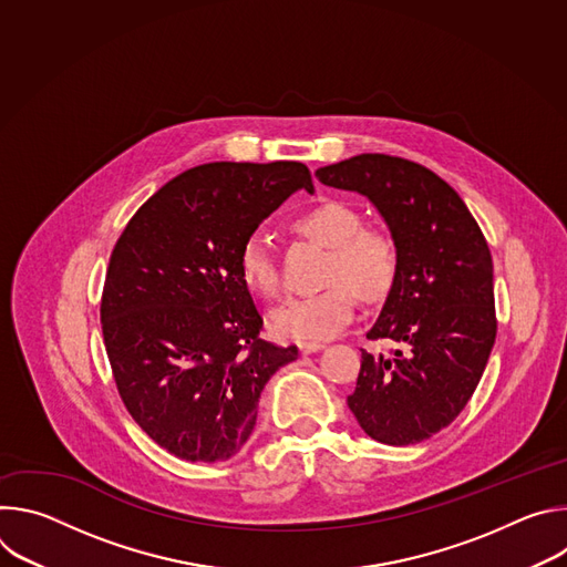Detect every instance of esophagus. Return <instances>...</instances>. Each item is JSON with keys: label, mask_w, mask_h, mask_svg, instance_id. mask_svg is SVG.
<instances>
[{"label": "esophagus", "mask_w": 567, "mask_h": 567, "mask_svg": "<svg viewBox=\"0 0 567 567\" xmlns=\"http://www.w3.org/2000/svg\"><path fill=\"white\" fill-rule=\"evenodd\" d=\"M298 348H300V352H302V354H311V352L322 350L326 346H322V343H300Z\"/></svg>", "instance_id": "1"}]
</instances>
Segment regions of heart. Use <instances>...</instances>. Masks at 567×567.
Returning a JSON list of instances; mask_svg holds the SVG:
<instances>
[{
	"mask_svg": "<svg viewBox=\"0 0 567 567\" xmlns=\"http://www.w3.org/2000/svg\"><path fill=\"white\" fill-rule=\"evenodd\" d=\"M291 228L328 249L320 291L289 298L269 316L271 332L282 341L320 343L337 337L354 318L357 296L365 302L383 300L399 278V245L377 224H363L361 213L341 199H328L300 213ZM237 274L249 291L274 300L282 291V276L262 235H249L237 251Z\"/></svg>",
	"mask_w": 567,
	"mask_h": 567,
	"instance_id": "heart-1",
	"label": "heart"
}]
</instances>
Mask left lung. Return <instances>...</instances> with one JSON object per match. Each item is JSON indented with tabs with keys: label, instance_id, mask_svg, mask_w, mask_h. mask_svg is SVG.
Instances as JSON below:
<instances>
[{
	"label": "left lung",
	"instance_id": "left-lung-1",
	"mask_svg": "<svg viewBox=\"0 0 567 567\" xmlns=\"http://www.w3.org/2000/svg\"><path fill=\"white\" fill-rule=\"evenodd\" d=\"M326 186L365 195L399 245V278L370 332L390 354L361 350L348 406L377 442L409 446L449 426L489 361L498 318L494 265L460 195L415 161L368 152L316 171Z\"/></svg>",
	"mask_w": 567,
	"mask_h": 567
}]
</instances>
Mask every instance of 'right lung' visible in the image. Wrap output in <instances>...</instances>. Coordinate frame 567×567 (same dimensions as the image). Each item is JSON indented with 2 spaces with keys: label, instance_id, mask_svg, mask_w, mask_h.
<instances>
[{
  "label": "right lung",
  "instance_id": "right-lung-1",
  "mask_svg": "<svg viewBox=\"0 0 567 567\" xmlns=\"http://www.w3.org/2000/svg\"><path fill=\"white\" fill-rule=\"evenodd\" d=\"M298 161L190 168L127 221L110 256L101 326L132 420L188 462L233 457L271 374L298 348L260 339L265 320L237 274V251L293 190Z\"/></svg>",
  "mask_w": 567,
  "mask_h": 567
}]
</instances>
